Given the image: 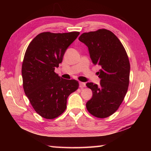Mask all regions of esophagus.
Listing matches in <instances>:
<instances>
[{
  "instance_id": "1",
  "label": "esophagus",
  "mask_w": 151,
  "mask_h": 151,
  "mask_svg": "<svg viewBox=\"0 0 151 151\" xmlns=\"http://www.w3.org/2000/svg\"><path fill=\"white\" fill-rule=\"evenodd\" d=\"M79 86H80L81 88L85 87V86H86V84H85V83H83V82H80V83H79Z\"/></svg>"
}]
</instances>
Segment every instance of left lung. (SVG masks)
<instances>
[{"label": "left lung", "instance_id": "left-lung-1", "mask_svg": "<svg viewBox=\"0 0 151 151\" xmlns=\"http://www.w3.org/2000/svg\"><path fill=\"white\" fill-rule=\"evenodd\" d=\"M88 48L92 62L101 66L100 85L87 83L93 97L86 104L90 113L103 119L119 108L129 85L130 63L123 45L113 32L106 29L84 32L78 38Z\"/></svg>", "mask_w": 151, "mask_h": 151}]
</instances>
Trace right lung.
<instances>
[{
	"label": "right lung",
	"mask_w": 151,
	"mask_h": 151,
	"mask_svg": "<svg viewBox=\"0 0 151 151\" xmlns=\"http://www.w3.org/2000/svg\"><path fill=\"white\" fill-rule=\"evenodd\" d=\"M79 34L44 32L27 48L22 65L24 91L33 109L43 118L53 119L63 114L68 96L78 88L77 81L63 79L55 69Z\"/></svg>",
	"instance_id": "obj_1"
}]
</instances>
